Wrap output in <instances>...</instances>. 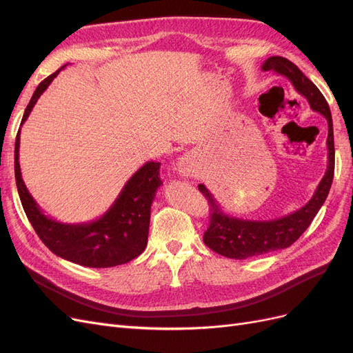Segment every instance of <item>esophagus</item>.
<instances>
[{
    "label": "esophagus",
    "mask_w": 353,
    "mask_h": 353,
    "mask_svg": "<svg viewBox=\"0 0 353 353\" xmlns=\"http://www.w3.org/2000/svg\"><path fill=\"white\" fill-rule=\"evenodd\" d=\"M178 172L183 176H191L193 174V165H191V160L188 157H181L178 162Z\"/></svg>",
    "instance_id": "1"
}]
</instances>
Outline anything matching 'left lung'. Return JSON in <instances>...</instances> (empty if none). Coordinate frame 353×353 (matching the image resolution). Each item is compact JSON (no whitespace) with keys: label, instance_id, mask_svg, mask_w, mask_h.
<instances>
[{"label":"left lung","instance_id":"left-lung-1","mask_svg":"<svg viewBox=\"0 0 353 353\" xmlns=\"http://www.w3.org/2000/svg\"><path fill=\"white\" fill-rule=\"evenodd\" d=\"M263 72H275L283 74L293 83L294 90L303 95L314 112L321 113L328 123L327 137V170L319 181L314 196L306 205L285 216L270 221H253L231 216L222 210L218 200L210 191L200 184L201 191L210 203V223L206 230L203 241L209 249L230 259H248L274 250L285 249L292 245L306 228L324 205L334 176V134L333 119L328 104L314 82L309 81L294 63L280 56L270 57L262 65Z\"/></svg>","mask_w":353,"mask_h":353}]
</instances>
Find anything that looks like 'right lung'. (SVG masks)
<instances>
[{"mask_svg":"<svg viewBox=\"0 0 353 353\" xmlns=\"http://www.w3.org/2000/svg\"><path fill=\"white\" fill-rule=\"evenodd\" d=\"M42 81L23 113V125L41 94L44 92L59 72ZM20 130L14 145V175L20 201L38 237L60 258L90 268H110L140 256L148 239L150 209L157 188L162 185L159 175L160 163L147 162L128 179L109 210L99 219L83 223H63L47 216L28 191L19 163Z\"/></svg>","mask_w":353,"mask_h":353,"instance_id":"obj_1","label":"right lung"}]
</instances>
